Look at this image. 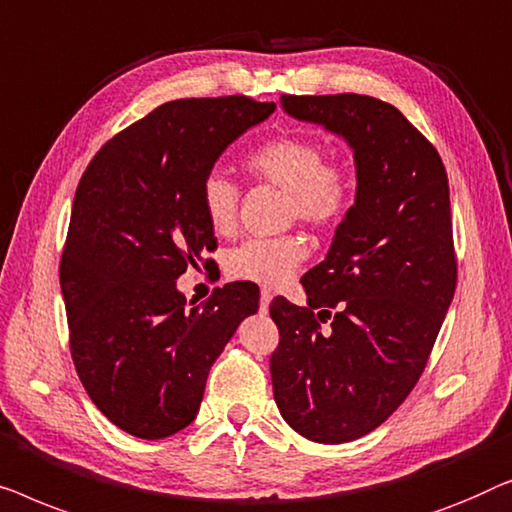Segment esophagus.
Instances as JSON below:
<instances>
[{"instance_id": "1", "label": "esophagus", "mask_w": 512, "mask_h": 512, "mask_svg": "<svg viewBox=\"0 0 512 512\" xmlns=\"http://www.w3.org/2000/svg\"><path fill=\"white\" fill-rule=\"evenodd\" d=\"M271 297H273V294H271L269 290H262V292H259V311H262V313L269 311Z\"/></svg>"}]
</instances>
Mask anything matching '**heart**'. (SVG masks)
I'll return each instance as SVG.
<instances>
[{
  "instance_id": "1",
  "label": "heart",
  "mask_w": 512,
  "mask_h": 512,
  "mask_svg": "<svg viewBox=\"0 0 512 512\" xmlns=\"http://www.w3.org/2000/svg\"><path fill=\"white\" fill-rule=\"evenodd\" d=\"M255 181L285 192V218L301 220L315 229L341 222L355 204L357 181L348 164L325 160V146L308 134L287 132L259 143L243 160ZM201 206L215 234H229L239 211V187L227 176L211 174L201 185ZM308 257L301 234L273 239H248L229 250L225 271L229 278L278 287L292 278Z\"/></svg>"
}]
</instances>
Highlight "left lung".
Instances as JSON below:
<instances>
[{
  "label": "left lung",
  "instance_id": "8db88e82",
  "mask_svg": "<svg viewBox=\"0 0 512 512\" xmlns=\"http://www.w3.org/2000/svg\"><path fill=\"white\" fill-rule=\"evenodd\" d=\"M280 104L350 143L357 197L325 262L301 278L308 306L271 301L273 397L308 441L348 443L408 397L455 297L448 174L422 132L376 97L283 95Z\"/></svg>",
  "mask_w": 512,
  "mask_h": 512
}]
</instances>
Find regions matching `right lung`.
I'll return each instance as SVG.
<instances>
[{"label": "right lung", "mask_w": 512, "mask_h": 512, "mask_svg": "<svg viewBox=\"0 0 512 512\" xmlns=\"http://www.w3.org/2000/svg\"><path fill=\"white\" fill-rule=\"evenodd\" d=\"M273 111L243 95L167 102L106 141L76 187L60 262L71 359L92 403L136 438L197 417L213 362L257 313L253 283L194 306L176 280L218 248L201 206L215 160Z\"/></svg>", "instance_id": "right-lung-1"}]
</instances>
